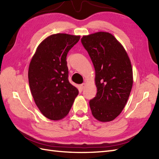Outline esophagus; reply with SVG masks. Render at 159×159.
Instances as JSON below:
<instances>
[{"label": "esophagus", "instance_id": "obj_1", "mask_svg": "<svg viewBox=\"0 0 159 159\" xmlns=\"http://www.w3.org/2000/svg\"><path fill=\"white\" fill-rule=\"evenodd\" d=\"M85 85H86V84H85V83H82V84H81V85H80V87H81V89H83L84 88H85Z\"/></svg>", "mask_w": 159, "mask_h": 159}]
</instances>
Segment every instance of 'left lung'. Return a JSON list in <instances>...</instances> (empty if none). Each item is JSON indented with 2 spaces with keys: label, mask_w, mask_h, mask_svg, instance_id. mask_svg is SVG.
<instances>
[{
  "label": "left lung",
  "mask_w": 159,
  "mask_h": 159,
  "mask_svg": "<svg viewBox=\"0 0 159 159\" xmlns=\"http://www.w3.org/2000/svg\"><path fill=\"white\" fill-rule=\"evenodd\" d=\"M81 43L96 72V96L89 101L93 116L110 121L122 111L133 87V69L126 50L109 33L83 36Z\"/></svg>",
  "instance_id": "1"
}]
</instances>
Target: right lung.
Returning <instances> with one entry per match:
<instances>
[{
	"mask_svg": "<svg viewBox=\"0 0 159 159\" xmlns=\"http://www.w3.org/2000/svg\"><path fill=\"white\" fill-rule=\"evenodd\" d=\"M80 36L50 35L38 46L29 67V83L37 107L51 120L68 114L79 90L68 80L66 57Z\"/></svg>",
	"mask_w": 159,
	"mask_h": 159,
	"instance_id": "1",
	"label": "right lung"
}]
</instances>
